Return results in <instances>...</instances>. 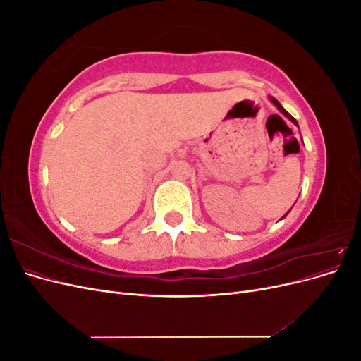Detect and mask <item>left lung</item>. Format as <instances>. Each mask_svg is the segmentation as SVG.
<instances>
[{
	"instance_id": "1",
	"label": "left lung",
	"mask_w": 361,
	"mask_h": 361,
	"mask_svg": "<svg viewBox=\"0 0 361 361\" xmlns=\"http://www.w3.org/2000/svg\"><path fill=\"white\" fill-rule=\"evenodd\" d=\"M268 99H269V101H271L272 104H274V105L277 106V110H279V111H280V113H281L283 116H285V117H288V118L290 120V122H292L293 125H297V126H298V122H297V120H295V118H293V117H292V116H290V114H289V113H288V111L285 110V108H283V106H281V104H280V102H279V101L276 99V97H272V96H269V97H268ZM289 212H290V209H289V211H288V212H286L285 215H283V216H281V220H283V218H285V216H286V215H288Z\"/></svg>"
}]
</instances>
